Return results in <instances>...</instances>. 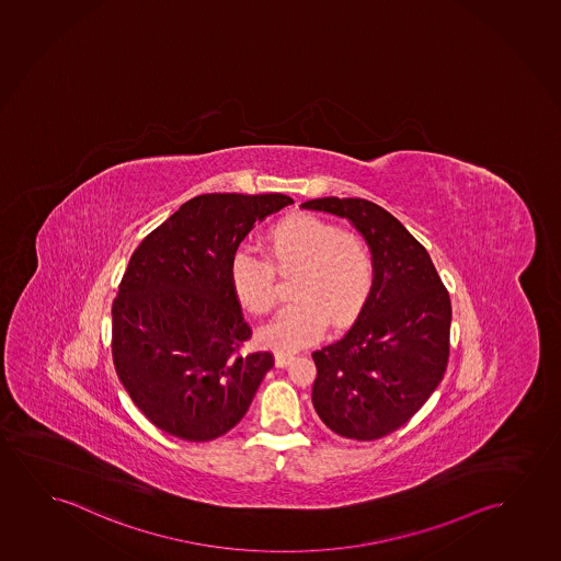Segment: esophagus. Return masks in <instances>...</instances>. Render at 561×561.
Masks as SVG:
<instances>
[{
    "mask_svg": "<svg viewBox=\"0 0 561 561\" xmlns=\"http://www.w3.org/2000/svg\"><path fill=\"white\" fill-rule=\"evenodd\" d=\"M293 355H287V353H276V366L277 368H285V366H289L293 363Z\"/></svg>",
    "mask_w": 561,
    "mask_h": 561,
    "instance_id": "34e87169",
    "label": "esophagus"
}]
</instances>
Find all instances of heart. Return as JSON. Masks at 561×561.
Instances as JSON below:
<instances>
[{
  "label": "heart",
  "instance_id": "obj_1",
  "mask_svg": "<svg viewBox=\"0 0 561 561\" xmlns=\"http://www.w3.org/2000/svg\"><path fill=\"white\" fill-rule=\"evenodd\" d=\"M268 260L239 251L229 262L237 302L252 314L276 305L277 276H295V299L260 330V342L279 353L307 347L328 330L330 318L347 325L360 314L374 287V260L365 241L314 214L279 219L264 237Z\"/></svg>",
  "mask_w": 561,
  "mask_h": 561
}]
</instances>
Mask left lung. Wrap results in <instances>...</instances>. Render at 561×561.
I'll return each mask as SVG.
<instances>
[{
	"label": "left lung",
	"instance_id": "left-lung-1",
	"mask_svg": "<svg viewBox=\"0 0 561 561\" xmlns=\"http://www.w3.org/2000/svg\"><path fill=\"white\" fill-rule=\"evenodd\" d=\"M305 210L350 219L374 260V287L340 342L312 353V405L343 438H382L413 416L446 373L451 302L431 254L382 206L325 196Z\"/></svg>",
	"mask_w": 561,
	"mask_h": 561
}]
</instances>
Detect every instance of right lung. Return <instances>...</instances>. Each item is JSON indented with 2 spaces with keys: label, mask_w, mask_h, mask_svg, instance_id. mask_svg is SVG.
Returning <instances> with one entry per match:
<instances>
[{
  "label": "right lung",
  "mask_w": 561,
  "mask_h": 561,
  "mask_svg": "<svg viewBox=\"0 0 561 561\" xmlns=\"http://www.w3.org/2000/svg\"><path fill=\"white\" fill-rule=\"evenodd\" d=\"M293 204L279 193L191 198L133 252L112 309V353L133 403L187 442L231 431L274 366L251 337L229 262L256 221Z\"/></svg>",
  "instance_id": "add662e5"
}]
</instances>
